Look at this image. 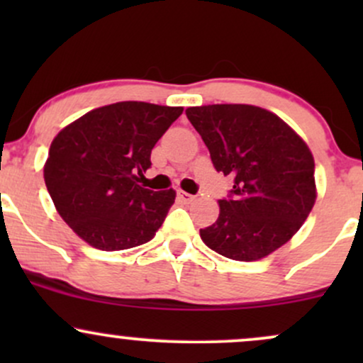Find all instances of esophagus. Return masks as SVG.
<instances>
[{"label":"esophagus","instance_id":"1","mask_svg":"<svg viewBox=\"0 0 363 363\" xmlns=\"http://www.w3.org/2000/svg\"><path fill=\"white\" fill-rule=\"evenodd\" d=\"M177 198L181 199V201H184V203L194 201V196L189 194V193H186V191H177Z\"/></svg>","mask_w":363,"mask_h":363}]
</instances>
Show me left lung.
Instances as JSON below:
<instances>
[{
  "instance_id": "left-lung-1",
  "label": "left lung",
  "mask_w": 363,
  "mask_h": 363,
  "mask_svg": "<svg viewBox=\"0 0 363 363\" xmlns=\"http://www.w3.org/2000/svg\"><path fill=\"white\" fill-rule=\"evenodd\" d=\"M187 119L210 150L216 172L234 176L203 242L235 261H257L289 242L315 203L314 157L273 112L245 104L189 107Z\"/></svg>"
}]
</instances>
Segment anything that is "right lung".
<instances>
[{"mask_svg":"<svg viewBox=\"0 0 363 363\" xmlns=\"http://www.w3.org/2000/svg\"><path fill=\"white\" fill-rule=\"evenodd\" d=\"M182 107L118 102L86 112L57 133L44 181L57 213L80 239L123 251L153 239L176 191L140 186L150 155Z\"/></svg>","mask_w":363,"mask_h":363,"instance_id":"add662e5","label":"right lung"}]
</instances>
